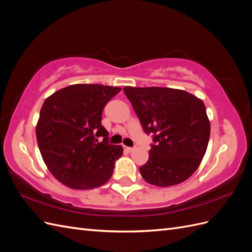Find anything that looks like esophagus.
<instances>
[{
    "label": "esophagus",
    "instance_id": "1",
    "mask_svg": "<svg viewBox=\"0 0 252 252\" xmlns=\"http://www.w3.org/2000/svg\"><path fill=\"white\" fill-rule=\"evenodd\" d=\"M124 149L127 151V152H131V151H133L134 150V148L133 147H124Z\"/></svg>",
    "mask_w": 252,
    "mask_h": 252
}]
</instances>
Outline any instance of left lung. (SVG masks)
Segmentation results:
<instances>
[{
    "mask_svg": "<svg viewBox=\"0 0 252 252\" xmlns=\"http://www.w3.org/2000/svg\"><path fill=\"white\" fill-rule=\"evenodd\" d=\"M143 130L151 134L149 158L140 167L149 184L168 187L191 177L205 156L210 123L203 101L184 90L124 87Z\"/></svg>",
    "mask_w": 252,
    "mask_h": 252,
    "instance_id": "obj_1",
    "label": "left lung"
}]
</instances>
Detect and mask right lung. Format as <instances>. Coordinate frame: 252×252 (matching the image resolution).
I'll list each match as a JSON object with an SVG mask.
<instances>
[{"label":"right lung","mask_w":252,"mask_h":252,"mask_svg":"<svg viewBox=\"0 0 252 252\" xmlns=\"http://www.w3.org/2000/svg\"><path fill=\"white\" fill-rule=\"evenodd\" d=\"M121 90L98 84H75L44 102L35 129L37 145L49 171L62 184L93 189L110 179L123 147L108 143L102 112Z\"/></svg>","instance_id":"right-lung-1"}]
</instances>
